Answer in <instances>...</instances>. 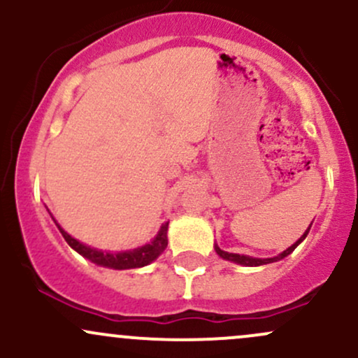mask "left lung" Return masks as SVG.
Returning a JSON list of instances; mask_svg holds the SVG:
<instances>
[{"mask_svg": "<svg viewBox=\"0 0 358 358\" xmlns=\"http://www.w3.org/2000/svg\"><path fill=\"white\" fill-rule=\"evenodd\" d=\"M311 224H313V222H311ZM311 224H310V227H308L306 231H305V234H303V236L299 237V239H298L296 242H294L293 245H289V248H287L286 250H282L281 254H278V256H274V257H264V259H262V257L245 256V254H234V252H227V250H222L217 244H213V248H215V252L219 254V256H220L222 259H225V261L236 262V264H241V266H249V268H256V266L271 264V262H278V261H281V259H285L286 256H289V254L293 252V250L296 249L298 245L301 244V242L306 239L308 232H310V229H311Z\"/></svg>", "mask_w": 358, "mask_h": 358, "instance_id": "obj_1", "label": "left lung"}]
</instances>
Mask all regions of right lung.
Returning a JSON list of instances; mask_svg holds the SVG:
<instances>
[{"label":"right lung","mask_w":358,"mask_h":358,"mask_svg":"<svg viewBox=\"0 0 358 358\" xmlns=\"http://www.w3.org/2000/svg\"><path fill=\"white\" fill-rule=\"evenodd\" d=\"M53 222H55V225L59 227V231L62 236H64V239L67 241V244L71 245L76 252H79L82 257L89 259V261L94 262V264L102 266V268L117 269V271L143 268V266L151 264L155 259H158L159 254H162L168 245V237H166L168 222L162 224L158 234H156L155 239L151 241L150 244H145V245H141V248H136V249L121 250V252H110V250H101L96 248H90V245L84 244V242L73 239L71 234H67L64 229L60 227L59 222H57L55 219H53Z\"/></svg>","instance_id":"add662e5"}]
</instances>
